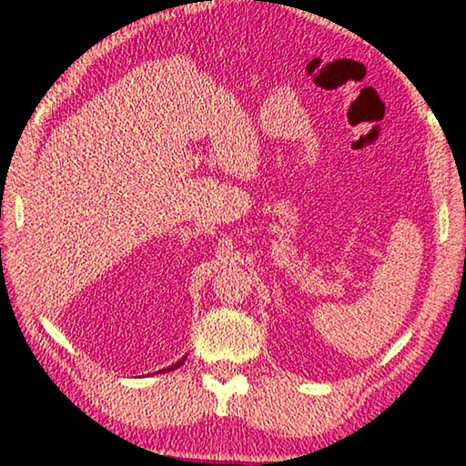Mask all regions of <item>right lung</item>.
<instances>
[{"mask_svg": "<svg viewBox=\"0 0 466 466\" xmlns=\"http://www.w3.org/2000/svg\"><path fill=\"white\" fill-rule=\"evenodd\" d=\"M185 359H187V354H185V357H183L181 360H177V362H175V365H171V367H167V369H163V370H158V373H167V370H175V369H179V367L183 365V362H185Z\"/></svg>", "mask_w": 466, "mask_h": 466, "instance_id": "right-lung-1", "label": "right lung"}]
</instances>
